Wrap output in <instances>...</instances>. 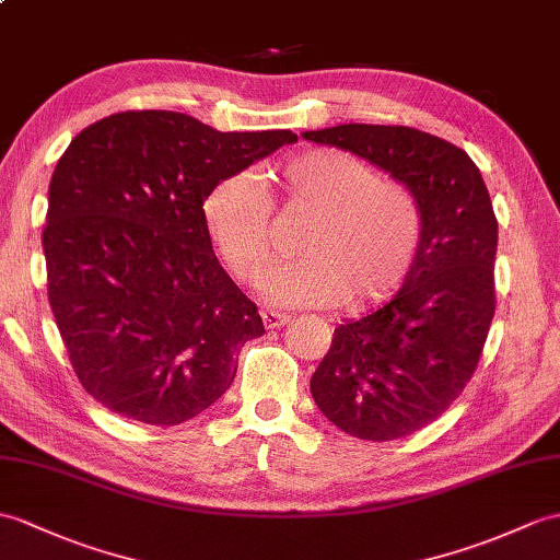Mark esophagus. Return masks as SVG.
<instances>
[{
  "label": "esophagus",
  "mask_w": 560,
  "mask_h": 560,
  "mask_svg": "<svg viewBox=\"0 0 560 560\" xmlns=\"http://www.w3.org/2000/svg\"><path fill=\"white\" fill-rule=\"evenodd\" d=\"M285 322H289V317L281 315V312H271V310H265V312H262L265 329H279V327H283Z\"/></svg>",
  "instance_id": "1"
}]
</instances>
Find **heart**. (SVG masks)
<instances>
[{
    "label": "heart",
    "instance_id": "1",
    "mask_svg": "<svg viewBox=\"0 0 560 560\" xmlns=\"http://www.w3.org/2000/svg\"><path fill=\"white\" fill-rule=\"evenodd\" d=\"M285 200L312 221L298 238L305 255L277 267L262 283L277 307L365 310L392 298L408 279L422 241L415 195L394 178L376 176L353 154L312 148L281 166ZM202 221L233 277L257 283L275 257L271 200L250 172L229 174L202 200Z\"/></svg>",
    "mask_w": 560,
    "mask_h": 560
}]
</instances>
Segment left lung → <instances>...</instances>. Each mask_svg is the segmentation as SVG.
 <instances>
[{"label": "left lung", "instance_id": "8db88e82", "mask_svg": "<svg viewBox=\"0 0 560 560\" xmlns=\"http://www.w3.org/2000/svg\"><path fill=\"white\" fill-rule=\"evenodd\" d=\"M305 140L358 154L406 186L422 212L418 257L380 310L334 329L310 380L324 418L368 441L434 422L477 368L497 307L499 224L467 152L408 126L341 124Z\"/></svg>", "mask_w": 560, "mask_h": 560}]
</instances>
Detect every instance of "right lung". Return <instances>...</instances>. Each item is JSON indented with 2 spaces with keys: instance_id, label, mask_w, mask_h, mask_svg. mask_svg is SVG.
Listing matches in <instances>:
<instances>
[{
  "instance_id": "right-lung-1",
  "label": "right lung",
  "mask_w": 560,
  "mask_h": 560,
  "mask_svg": "<svg viewBox=\"0 0 560 560\" xmlns=\"http://www.w3.org/2000/svg\"><path fill=\"white\" fill-rule=\"evenodd\" d=\"M291 131L221 133L121 112L78 133L49 180L47 293L85 392L121 418L180 424L231 386L262 317L219 265L202 200Z\"/></svg>"
}]
</instances>
